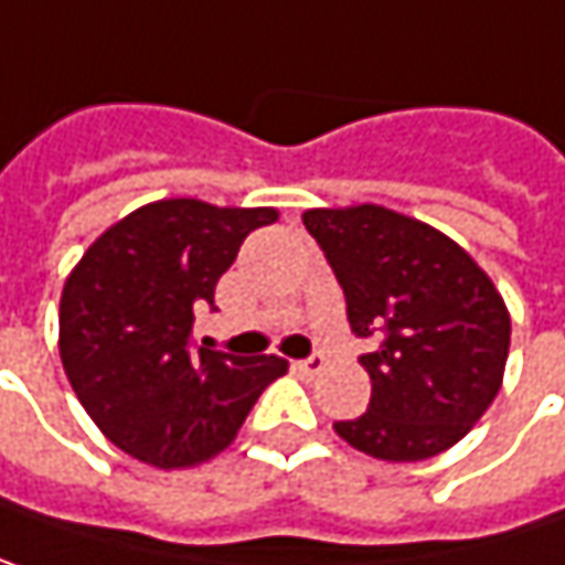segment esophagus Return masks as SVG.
Returning <instances> with one entry per match:
<instances>
[{"label": "esophagus", "mask_w": 565, "mask_h": 565, "mask_svg": "<svg viewBox=\"0 0 565 565\" xmlns=\"http://www.w3.org/2000/svg\"><path fill=\"white\" fill-rule=\"evenodd\" d=\"M323 365H327L323 352H310L307 359H297V362H294V369L303 372V375H317V372H323Z\"/></svg>", "instance_id": "esophagus-1"}]
</instances>
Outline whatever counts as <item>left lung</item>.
I'll list each match as a JSON object with an SVG mask.
<instances>
[{
  "instance_id": "left-lung-1",
  "label": "left lung",
  "mask_w": 565,
  "mask_h": 565,
  "mask_svg": "<svg viewBox=\"0 0 565 565\" xmlns=\"http://www.w3.org/2000/svg\"><path fill=\"white\" fill-rule=\"evenodd\" d=\"M345 294V317L372 352L369 411L335 420L349 446L417 462L469 434L494 401L511 317L486 271L443 232L385 206L307 210Z\"/></svg>"
}]
</instances>
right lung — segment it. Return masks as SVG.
Returning a JSON list of instances; mask_svg holds the SVG:
<instances>
[{
  "label": "right lung",
  "mask_w": 565,
  "mask_h": 565,
  "mask_svg": "<svg viewBox=\"0 0 565 565\" xmlns=\"http://www.w3.org/2000/svg\"><path fill=\"white\" fill-rule=\"evenodd\" d=\"M275 210L158 200L106 230L61 294V362L93 424L122 452L183 469L216 456L258 394L281 379L278 355H230L193 342L200 310L245 235Z\"/></svg>",
  "instance_id": "1"
}]
</instances>
